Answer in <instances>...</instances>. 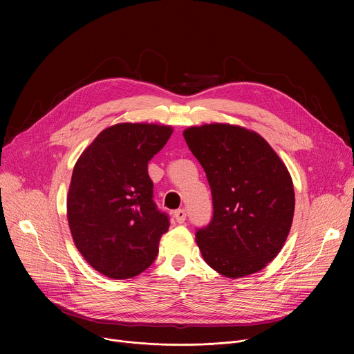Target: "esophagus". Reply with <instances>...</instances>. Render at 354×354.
I'll use <instances>...</instances> for the list:
<instances>
[{"mask_svg": "<svg viewBox=\"0 0 354 354\" xmlns=\"http://www.w3.org/2000/svg\"><path fill=\"white\" fill-rule=\"evenodd\" d=\"M174 217H175L176 223L182 224V223H185V220H186V212H185L183 209H179V210H176V212L174 213Z\"/></svg>", "mask_w": 354, "mask_h": 354, "instance_id": "esophagus-1", "label": "esophagus"}]
</instances>
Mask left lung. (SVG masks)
I'll use <instances>...</instances> for the list:
<instances>
[{
    "mask_svg": "<svg viewBox=\"0 0 354 354\" xmlns=\"http://www.w3.org/2000/svg\"><path fill=\"white\" fill-rule=\"evenodd\" d=\"M183 137L213 196V220L196 232L201 257L230 279L265 269L292 224L295 196L287 167L261 134L241 126H192Z\"/></svg>",
    "mask_w": 354,
    "mask_h": 354,
    "instance_id": "1",
    "label": "left lung"
}]
</instances>
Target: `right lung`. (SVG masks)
Returning <instances> with one entry per match:
<instances>
[{"mask_svg": "<svg viewBox=\"0 0 354 354\" xmlns=\"http://www.w3.org/2000/svg\"><path fill=\"white\" fill-rule=\"evenodd\" d=\"M172 126L118 123L100 131L75 162L67 220L82 258L109 279H131L153 265L167 214L153 200L148 161Z\"/></svg>", "mask_w": 354, "mask_h": 354, "instance_id": "right-lung-1", "label": "right lung"}]
</instances>
